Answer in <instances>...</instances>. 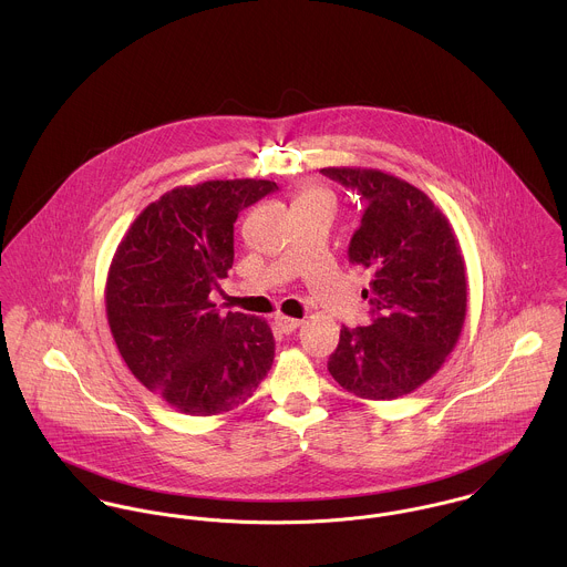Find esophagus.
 Here are the masks:
<instances>
[{"instance_id": "1", "label": "esophagus", "mask_w": 567, "mask_h": 567, "mask_svg": "<svg viewBox=\"0 0 567 567\" xmlns=\"http://www.w3.org/2000/svg\"><path fill=\"white\" fill-rule=\"evenodd\" d=\"M275 324H277V329L284 331V333H292V331L301 324V321H299V319H292V317H286V315H277V317H275Z\"/></svg>"}]
</instances>
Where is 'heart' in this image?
Wrapping results in <instances>:
<instances>
[{"label":"heart","instance_id":"heart-1","mask_svg":"<svg viewBox=\"0 0 567 567\" xmlns=\"http://www.w3.org/2000/svg\"><path fill=\"white\" fill-rule=\"evenodd\" d=\"M329 198V192L327 189H323V187H310V189H306L301 196H299V200L301 198ZM331 200V198H329Z\"/></svg>","mask_w":567,"mask_h":567}]
</instances>
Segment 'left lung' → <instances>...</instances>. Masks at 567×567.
I'll list each match as a JSON object with an SVG mask.
<instances>
[{
    "instance_id": "8db88e82",
    "label": "left lung",
    "mask_w": 567,
    "mask_h": 567,
    "mask_svg": "<svg viewBox=\"0 0 567 567\" xmlns=\"http://www.w3.org/2000/svg\"><path fill=\"white\" fill-rule=\"evenodd\" d=\"M367 203L349 261L371 270L373 321L340 329L331 378L362 400L389 402L425 384L454 351L467 317V266L447 216L425 192L373 167H323Z\"/></svg>"
}]
</instances>
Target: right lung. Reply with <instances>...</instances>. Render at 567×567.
<instances>
[{
	"mask_svg": "<svg viewBox=\"0 0 567 567\" xmlns=\"http://www.w3.org/2000/svg\"><path fill=\"white\" fill-rule=\"evenodd\" d=\"M275 189L257 178L178 185L117 244L104 288L113 340L131 373L178 412H231L272 367L270 324L220 315L209 292L234 266L238 214Z\"/></svg>",
	"mask_w": 567,
	"mask_h": 567,
	"instance_id": "obj_1",
	"label": "right lung"
}]
</instances>
